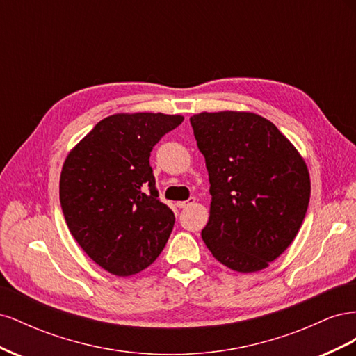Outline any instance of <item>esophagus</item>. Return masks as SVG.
Masks as SVG:
<instances>
[{
	"label": "esophagus",
	"instance_id": "obj_1",
	"mask_svg": "<svg viewBox=\"0 0 356 356\" xmlns=\"http://www.w3.org/2000/svg\"><path fill=\"white\" fill-rule=\"evenodd\" d=\"M195 203H196V199L195 197H190L188 200L178 202L177 204H178V208H188V207H191V204H195Z\"/></svg>",
	"mask_w": 356,
	"mask_h": 356
}]
</instances>
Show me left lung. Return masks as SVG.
Returning <instances> with one entry per match:
<instances>
[{"mask_svg":"<svg viewBox=\"0 0 356 356\" xmlns=\"http://www.w3.org/2000/svg\"><path fill=\"white\" fill-rule=\"evenodd\" d=\"M190 123L212 196L202 239L232 270L260 272L293 243L303 224L310 199L306 161L255 113L203 111Z\"/></svg>","mask_w":356,"mask_h":356,"instance_id":"8db88e82","label":"left lung"}]
</instances>
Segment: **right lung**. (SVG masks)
Instances as JSON below:
<instances>
[{
    "instance_id": "add662e5",
    "label": "right lung",
    "mask_w": 356,
    "mask_h": 356,
    "mask_svg": "<svg viewBox=\"0 0 356 356\" xmlns=\"http://www.w3.org/2000/svg\"><path fill=\"white\" fill-rule=\"evenodd\" d=\"M182 120L163 113L108 115L63 161L59 197L68 229L111 275L143 272L174 229V212L159 200L149 153Z\"/></svg>"
}]
</instances>
